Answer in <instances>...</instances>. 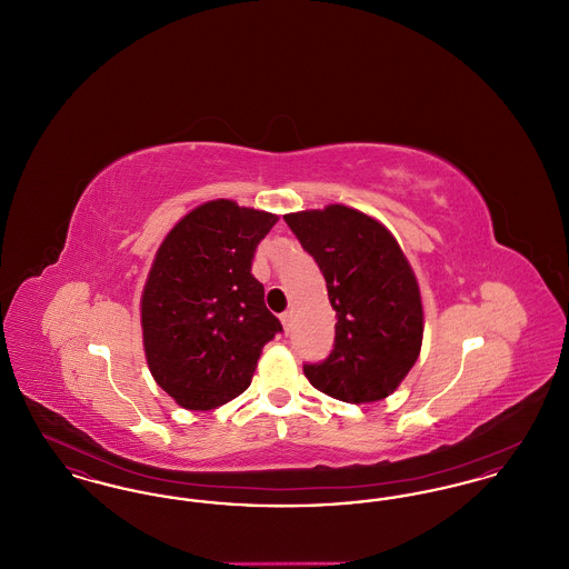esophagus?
<instances>
[{
  "label": "esophagus",
  "mask_w": 569,
  "mask_h": 569,
  "mask_svg": "<svg viewBox=\"0 0 569 569\" xmlns=\"http://www.w3.org/2000/svg\"><path fill=\"white\" fill-rule=\"evenodd\" d=\"M281 322H283V328H286V330H290V326H292V311L281 313Z\"/></svg>",
  "instance_id": "obj_1"
}]
</instances>
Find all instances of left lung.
I'll return each mask as SVG.
<instances>
[{
	"label": "left lung",
	"mask_w": 569,
	"mask_h": 569,
	"mask_svg": "<svg viewBox=\"0 0 569 569\" xmlns=\"http://www.w3.org/2000/svg\"><path fill=\"white\" fill-rule=\"evenodd\" d=\"M325 274L337 311L335 350L305 365L313 388L362 406L390 397L416 365L425 311L418 279L395 234L346 204L283 216Z\"/></svg>",
	"instance_id": "obj_1"
}]
</instances>
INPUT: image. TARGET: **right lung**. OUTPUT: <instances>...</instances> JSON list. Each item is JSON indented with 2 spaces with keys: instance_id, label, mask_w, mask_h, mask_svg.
Returning a JSON list of instances; mask_svg holds the SVG:
<instances>
[{
  "instance_id": "right-lung-1",
  "label": "right lung",
  "mask_w": 569,
  "mask_h": 569,
  "mask_svg": "<svg viewBox=\"0 0 569 569\" xmlns=\"http://www.w3.org/2000/svg\"><path fill=\"white\" fill-rule=\"evenodd\" d=\"M277 219L217 198L181 217L158 247L140 297L142 346L177 406L207 411L243 395L281 330L251 274Z\"/></svg>"
}]
</instances>
